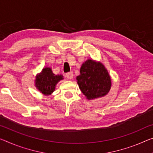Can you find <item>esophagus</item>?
I'll return each mask as SVG.
<instances>
[{"mask_svg":"<svg viewBox=\"0 0 153 153\" xmlns=\"http://www.w3.org/2000/svg\"><path fill=\"white\" fill-rule=\"evenodd\" d=\"M73 72H68V73H66V74H65V76H66V78L68 79H72V78H73Z\"/></svg>","mask_w":153,"mask_h":153,"instance_id":"34e87169","label":"esophagus"}]
</instances>
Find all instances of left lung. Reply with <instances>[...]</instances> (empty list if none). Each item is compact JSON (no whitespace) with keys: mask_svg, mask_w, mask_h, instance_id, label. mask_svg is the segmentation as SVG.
<instances>
[{"mask_svg":"<svg viewBox=\"0 0 153 153\" xmlns=\"http://www.w3.org/2000/svg\"><path fill=\"white\" fill-rule=\"evenodd\" d=\"M77 83L88 100L106 96L111 87V79L102 63L88 59L80 68Z\"/></svg>","mask_w":153,"mask_h":153,"instance_id":"8db88e82","label":"left lung"}]
</instances>
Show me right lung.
Returning a JSON list of instances; mask_svg holds the SVG:
<instances>
[{
	"mask_svg": "<svg viewBox=\"0 0 153 153\" xmlns=\"http://www.w3.org/2000/svg\"><path fill=\"white\" fill-rule=\"evenodd\" d=\"M63 79L62 74H55L50 67L44 68L37 74L35 79V86L37 90L45 96L51 95L55 90L59 81Z\"/></svg>",
	"mask_w": 153,
	"mask_h": 153,
	"instance_id": "add662e5",
	"label": "right lung"
}]
</instances>
